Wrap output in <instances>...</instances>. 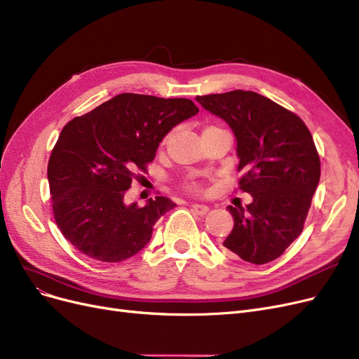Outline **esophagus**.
Returning <instances> with one entry per match:
<instances>
[{
    "mask_svg": "<svg viewBox=\"0 0 359 359\" xmlns=\"http://www.w3.org/2000/svg\"><path fill=\"white\" fill-rule=\"evenodd\" d=\"M191 211L197 215H205L209 211V206L206 205H199V203H194L191 205Z\"/></svg>",
    "mask_w": 359,
    "mask_h": 359,
    "instance_id": "1",
    "label": "esophagus"
}]
</instances>
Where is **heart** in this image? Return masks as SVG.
I'll return each mask as SVG.
<instances>
[{
	"instance_id": "b5f03b06",
	"label": "heart",
	"mask_w": 359,
	"mask_h": 359,
	"mask_svg": "<svg viewBox=\"0 0 359 359\" xmlns=\"http://www.w3.org/2000/svg\"><path fill=\"white\" fill-rule=\"evenodd\" d=\"M209 128H217V126H208V128H205V129H209ZM189 187L193 189V190H196L197 185H196V184H189Z\"/></svg>"
}]
</instances>
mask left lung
Instances as JSON below:
<instances>
[{
	"label": "left lung",
	"mask_w": 359,
	"mask_h": 359,
	"mask_svg": "<svg viewBox=\"0 0 359 359\" xmlns=\"http://www.w3.org/2000/svg\"><path fill=\"white\" fill-rule=\"evenodd\" d=\"M236 137L239 189L252 202L227 206L234 226L226 251L252 264L280 257L300 236L319 184L320 162L311 132L287 108L255 92L196 96Z\"/></svg>",
	"instance_id": "1"
}]
</instances>
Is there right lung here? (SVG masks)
<instances>
[{
	"label": "right lung",
	"mask_w": 359,
	"mask_h": 359,
	"mask_svg": "<svg viewBox=\"0 0 359 359\" xmlns=\"http://www.w3.org/2000/svg\"><path fill=\"white\" fill-rule=\"evenodd\" d=\"M197 113L185 97L121 93L65 125L47 178L56 224L80 252L118 263L150 242L156 221L177 205L165 196L128 205L126 190L168 132Z\"/></svg>",
	"instance_id": "add662e5"
}]
</instances>
